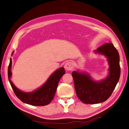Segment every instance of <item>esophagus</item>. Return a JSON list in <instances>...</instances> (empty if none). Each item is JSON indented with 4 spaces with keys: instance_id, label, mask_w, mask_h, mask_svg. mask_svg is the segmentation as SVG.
<instances>
[{
    "instance_id": "34e87169",
    "label": "esophagus",
    "mask_w": 129,
    "mask_h": 129,
    "mask_svg": "<svg viewBox=\"0 0 129 129\" xmlns=\"http://www.w3.org/2000/svg\"><path fill=\"white\" fill-rule=\"evenodd\" d=\"M64 68L67 70H72L73 69V64L71 61H68L64 65Z\"/></svg>"
}]
</instances>
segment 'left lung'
<instances>
[{
    "label": "left lung",
    "mask_w": 129,
    "mask_h": 129,
    "mask_svg": "<svg viewBox=\"0 0 129 129\" xmlns=\"http://www.w3.org/2000/svg\"><path fill=\"white\" fill-rule=\"evenodd\" d=\"M95 52L108 58L109 75L105 80L96 82L89 75L74 71L72 76L78 97L86 104H95L105 102L112 94L120 76V56L112 43H106L98 47Z\"/></svg>",
    "instance_id": "obj_1"
}]
</instances>
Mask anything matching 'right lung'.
I'll return each instance as SVG.
<instances>
[{
  "mask_svg": "<svg viewBox=\"0 0 129 129\" xmlns=\"http://www.w3.org/2000/svg\"><path fill=\"white\" fill-rule=\"evenodd\" d=\"M13 54V52H12V55ZM11 66L12 60L11 59L8 69V76L15 94L23 102L37 106H46L51 102L56 93L60 78L65 73L64 68H60L53 73L42 87L33 92L26 93L22 92L17 88L11 80L12 75Z\"/></svg>",
  "mask_w": 129,
  "mask_h": 129,
  "instance_id": "1",
  "label": "right lung"
}]
</instances>
